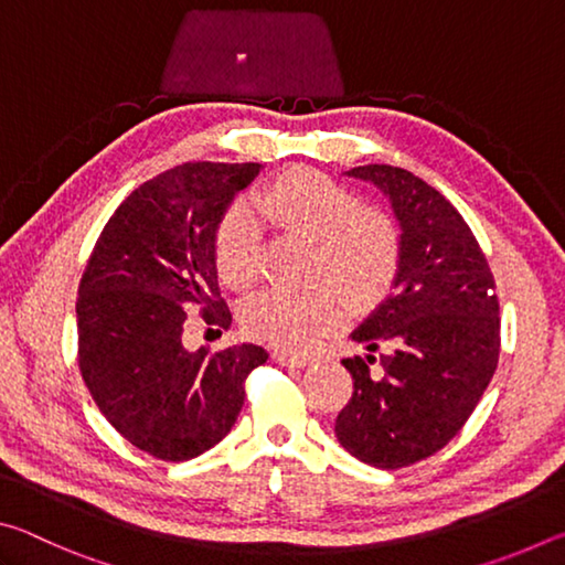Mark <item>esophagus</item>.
Listing matches in <instances>:
<instances>
[{
	"instance_id": "obj_1",
	"label": "esophagus",
	"mask_w": 565,
	"mask_h": 565,
	"mask_svg": "<svg viewBox=\"0 0 565 565\" xmlns=\"http://www.w3.org/2000/svg\"><path fill=\"white\" fill-rule=\"evenodd\" d=\"M274 361L281 363V366H291V369H303L313 363L311 356H301V353H286V351H274Z\"/></svg>"
}]
</instances>
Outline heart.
<instances>
[{"instance_id": "obj_1", "label": "heart", "mask_w": 565, "mask_h": 565, "mask_svg": "<svg viewBox=\"0 0 565 565\" xmlns=\"http://www.w3.org/2000/svg\"><path fill=\"white\" fill-rule=\"evenodd\" d=\"M256 212L281 236L317 246L311 284L327 289L256 296L242 311L252 339L284 351H306L341 327L344 300L351 311L363 313L394 289L401 269L398 226L379 209H363L356 194L333 179L301 167L284 171L259 191ZM214 264L232 289H252L259 279V228L242 206L228 209L216 224Z\"/></svg>"}]
</instances>
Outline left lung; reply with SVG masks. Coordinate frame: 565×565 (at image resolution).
Returning <instances> with one entry per match:
<instances>
[{"label": "left lung", "mask_w": 565, "mask_h": 565, "mask_svg": "<svg viewBox=\"0 0 565 565\" xmlns=\"http://www.w3.org/2000/svg\"><path fill=\"white\" fill-rule=\"evenodd\" d=\"M388 199L401 228L394 291L351 333L366 356L343 359L353 394L337 438L376 468L434 456L473 414L491 384L501 347L493 274L463 216L406 169L369 164L347 171ZM384 342L380 369L370 353Z\"/></svg>", "instance_id": "obj_1"}]
</instances>
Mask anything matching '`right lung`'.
<instances>
[{
  "label": "right lung",
  "mask_w": 565,
  "mask_h": 565,
  "mask_svg": "<svg viewBox=\"0 0 565 565\" xmlns=\"http://www.w3.org/2000/svg\"><path fill=\"white\" fill-rule=\"evenodd\" d=\"M262 164L194 161L124 199L89 256L76 299L79 369L109 424L161 461H189L232 431L244 379L269 359L242 343L212 353L181 341L184 306L232 327L214 264V232Z\"/></svg>",
  "instance_id": "right-lung-1"
}]
</instances>
